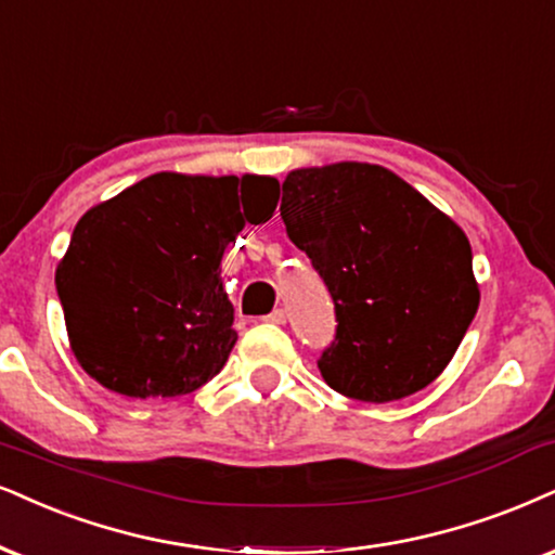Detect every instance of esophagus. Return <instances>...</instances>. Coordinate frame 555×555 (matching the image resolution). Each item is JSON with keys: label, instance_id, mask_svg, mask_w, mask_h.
<instances>
[{"label": "esophagus", "instance_id": "obj_1", "mask_svg": "<svg viewBox=\"0 0 555 555\" xmlns=\"http://www.w3.org/2000/svg\"><path fill=\"white\" fill-rule=\"evenodd\" d=\"M266 322H273V325H284L286 322V312L284 310H273L271 314H266Z\"/></svg>", "mask_w": 555, "mask_h": 555}]
</instances>
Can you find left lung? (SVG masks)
<instances>
[{
  "instance_id": "obj_1",
  "label": "left lung",
  "mask_w": 555,
  "mask_h": 555,
  "mask_svg": "<svg viewBox=\"0 0 555 555\" xmlns=\"http://www.w3.org/2000/svg\"><path fill=\"white\" fill-rule=\"evenodd\" d=\"M282 189L286 235L335 301L318 361L327 387L384 404L433 384L479 310L464 230L376 164L297 168Z\"/></svg>"
}]
</instances>
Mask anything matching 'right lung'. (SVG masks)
Here are the masks:
<instances>
[{"instance_id": "1", "label": "right lung", "mask_w": 555, "mask_h": 555, "mask_svg": "<svg viewBox=\"0 0 555 555\" xmlns=\"http://www.w3.org/2000/svg\"><path fill=\"white\" fill-rule=\"evenodd\" d=\"M276 202L273 177L160 171L91 207L55 269L79 366L135 399L189 395L220 374L237 340L222 254Z\"/></svg>"}]
</instances>
